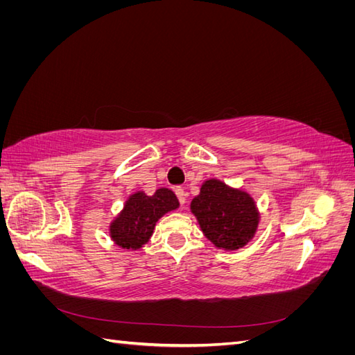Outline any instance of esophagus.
Returning <instances> with one entry per match:
<instances>
[{"label": "esophagus", "instance_id": "obj_1", "mask_svg": "<svg viewBox=\"0 0 355 355\" xmlns=\"http://www.w3.org/2000/svg\"><path fill=\"white\" fill-rule=\"evenodd\" d=\"M175 192H176V197L179 198L180 206H185V202H187V192L184 191V188H176Z\"/></svg>", "mask_w": 355, "mask_h": 355}]
</instances>
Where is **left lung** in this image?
Here are the masks:
<instances>
[{"label": "left lung", "instance_id": "8db88e82", "mask_svg": "<svg viewBox=\"0 0 355 355\" xmlns=\"http://www.w3.org/2000/svg\"><path fill=\"white\" fill-rule=\"evenodd\" d=\"M200 230L216 249H243L256 235L261 213L254 198L243 188H234L220 179L204 180L200 194L191 201Z\"/></svg>", "mask_w": 355, "mask_h": 355}]
</instances>
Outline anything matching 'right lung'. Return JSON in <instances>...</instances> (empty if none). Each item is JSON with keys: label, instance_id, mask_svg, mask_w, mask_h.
I'll use <instances>...</instances> for the list:
<instances>
[{"label": "right lung", "instance_id": "obj_1", "mask_svg": "<svg viewBox=\"0 0 355 355\" xmlns=\"http://www.w3.org/2000/svg\"><path fill=\"white\" fill-rule=\"evenodd\" d=\"M176 209L179 201L168 188H158L153 196L136 191L127 197L121 211L111 220L110 239L124 250H139L153 237L158 219Z\"/></svg>", "mask_w": 355, "mask_h": 355}]
</instances>
